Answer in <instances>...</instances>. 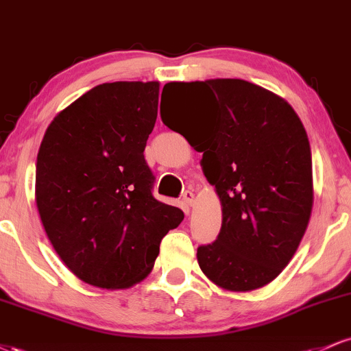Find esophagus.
<instances>
[{
  "label": "esophagus",
  "instance_id": "esophagus-1",
  "mask_svg": "<svg viewBox=\"0 0 351 351\" xmlns=\"http://www.w3.org/2000/svg\"><path fill=\"white\" fill-rule=\"evenodd\" d=\"M183 199L188 206H193V203H195V191H193V189H186V191L183 193Z\"/></svg>",
  "mask_w": 351,
  "mask_h": 351
}]
</instances>
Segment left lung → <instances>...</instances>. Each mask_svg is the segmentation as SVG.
<instances>
[{
	"mask_svg": "<svg viewBox=\"0 0 351 351\" xmlns=\"http://www.w3.org/2000/svg\"><path fill=\"white\" fill-rule=\"evenodd\" d=\"M173 86L203 102V115L183 136L203 152V171L223 204L219 234L196 254L201 271L228 291L264 287L292 259L312 213L307 132L284 99L247 80Z\"/></svg>",
	"mask_w": 351,
	"mask_h": 351,
	"instance_id": "8db88e82",
	"label": "left lung"
}]
</instances>
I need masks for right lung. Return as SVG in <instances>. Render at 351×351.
I'll return each instance as SVG.
<instances>
[{"label": "right lung", "mask_w": 351, "mask_h": 351, "mask_svg": "<svg viewBox=\"0 0 351 351\" xmlns=\"http://www.w3.org/2000/svg\"><path fill=\"white\" fill-rule=\"evenodd\" d=\"M158 82L90 88L52 120L36 163V203L52 247L80 280L125 289L152 271L183 211L153 196L143 150Z\"/></svg>", "instance_id": "right-lung-1"}]
</instances>
